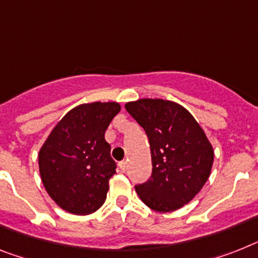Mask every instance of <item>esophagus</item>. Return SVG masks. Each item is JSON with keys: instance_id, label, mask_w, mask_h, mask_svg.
<instances>
[{"instance_id": "1", "label": "esophagus", "mask_w": 258, "mask_h": 258, "mask_svg": "<svg viewBox=\"0 0 258 258\" xmlns=\"http://www.w3.org/2000/svg\"><path fill=\"white\" fill-rule=\"evenodd\" d=\"M126 161H121V162H118V167L121 169V171H125V170H126Z\"/></svg>"}]
</instances>
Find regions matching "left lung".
Instances as JSON below:
<instances>
[{"mask_svg": "<svg viewBox=\"0 0 258 258\" xmlns=\"http://www.w3.org/2000/svg\"><path fill=\"white\" fill-rule=\"evenodd\" d=\"M148 134L153 172L136 186L149 208L171 212L190 203L210 178L214 148L192 114L178 103L140 99L125 104Z\"/></svg>", "mask_w": 258, "mask_h": 258, "instance_id": "1", "label": "left lung"}]
</instances>
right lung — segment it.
Listing matches in <instances>:
<instances>
[{
  "label": "right lung",
  "mask_w": 258,
  "mask_h": 258,
  "mask_svg": "<svg viewBox=\"0 0 258 258\" xmlns=\"http://www.w3.org/2000/svg\"><path fill=\"white\" fill-rule=\"evenodd\" d=\"M120 110L116 101L80 104L66 113L42 145V183L61 210L84 216L105 202L116 163L104 136Z\"/></svg>",
  "instance_id": "obj_1"
}]
</instances>
